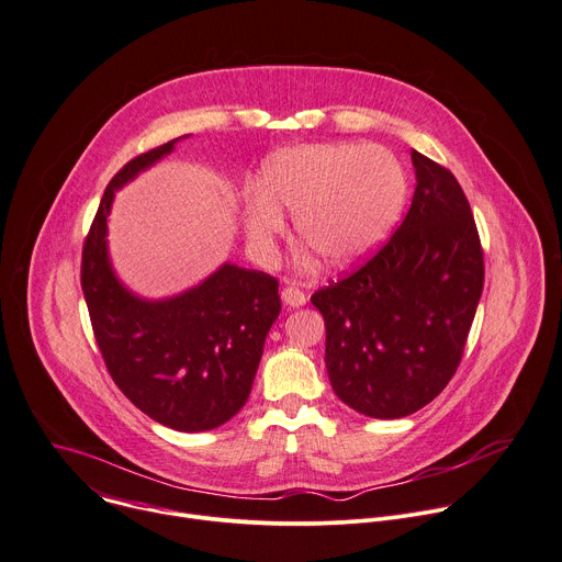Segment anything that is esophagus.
<instances>
[{"label": "esophagus", "instance_id": "34e87169", "mask_svg": "<svg viewBox=\"0 0 562 562\" xmlns=\"http://www.w3.org/2000/svg\"><path fill=\"white\" fill-rule=\"evenodd\" d=\"M281 299H283V303H285V305H290V307L305 305V301H307L305 292H303V290H299L296 285H285V288L281 290Z\"/></svg>", "mask_w": 562, "mask_h": 562}]
</instances>
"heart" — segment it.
Listing matches in <instances>:
<instances>
[{"label":"heart","instance_id":"1","mask_svg":"<svg viewBox=\"0 0 562 562\" xmlns=\"http://www.w3.org/2000/svg\"><path fill=\"white\" fill-rule=\"evenodd\" d=\"M406 201L402 162L380 145L324 143L270 156L259 190L249 192L245 225L261 252H272L296 214L299 240L330 268H348L375 252Z\"/></svg>","mask_w":562,"mask_h":562}]
</instances>
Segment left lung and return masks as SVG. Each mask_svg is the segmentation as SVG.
<instances>
[{"mask_svg": "<svg viewBox=\"0 0 562 562\" xmlns=\"http://www.w3.org/2000/svg\"><path fill=\"white\" fill-rule=\"evenodd\" d=\"M415 194L395 234L310 301L326 322L337 397L361 415L406 417L456 375L484 285V252L456 176L411 151Z\"/></svg>", "mask_w": 562, "mask_h": 562, "instance_id": "left-lung-1", "label": "left lung"}]
</instances>
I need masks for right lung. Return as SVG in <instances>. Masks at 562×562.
Listing matches in <instances>:
<instances>
[{"instance_id":"right-lung-1","label":"right lung","mask_w":562,"mask_h":562,"mask_svg":"<svg viewBox=\"0 0 562 562\" xmlns=\"http://www.w3.org/2000/svg\"><path fill=\"white\" fill-rule=\"evenodd\" d=\"M173 143L132 158L106 184L85 238L80 283L115 386L151 419L196 432L225 424L247 402L281 296L274 277L229 263L165 301H143L113 277L104 240L113 192Z\"/></svg>"}]
</instances>
